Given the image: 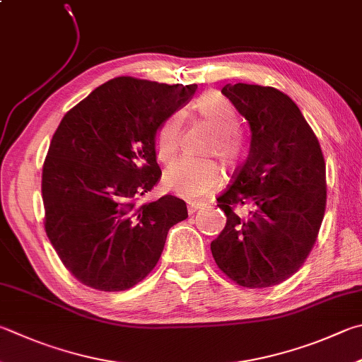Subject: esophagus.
Masks as SVG:
<instances>
[{
  "instance_id": "esophagus-1",
  "label": "esophagus",
  "mask_w": 362,
  "mask_h": 362,
  "mask_svg": "<svg viewBox=\"0 0 362 362\" xmlns=\"http://www.w3.org/2000/svg\"><path fill=\"white\" fill-rule=\"evenodd\" d=\"M204 207H206V204H202V202H188V212L189 214L198 212V210H201Z\"/></svg>"
}]
</instances>
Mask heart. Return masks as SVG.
Masks as SVG:
<instances>
[{
	"label": "heart",
	"instance_id": "obj_1",
	"mask_svg": "<svg viewBox=\"0 0 362 362\" xmlns=\"http://www.w3.org/2000/svg\"><path fill=\"white\" fill-rule=\"evenodd\" d=\"M196 110L206 123L216 131L210 152L216 153L228 168H234L245 153V142L238 133V117L231 106L216 93L202 95L196 101ZM180 114L164 120L155 133V153L161 163L175 158L182 142ZM223 179L221 168L214 160L182 158L175 161L164 175L169 192L183 198L199 199L218 188Z\"/></svg>",
	"mask_w": 362,
	"mask_h": 362
}]
</instances>
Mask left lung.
Instances as JSON below:
<instances>
[{"label":"left lung","instance_id":"1","mask_svg":"<svg viewBox=\"0 0 362 362\" xmlns=\"http://www.w3.org/2000/svg\"><path fill=\"white\" fill-rule=\"evenodd\" d=\"M221 93L252 129L248 158L218 196L226 226L214 259L239 286L279 285L299 271L317 242L326 209V164L310 124L272 87L228 83ZM248 203L245 219L235 212Z\"/></svg>","mask_w":362,"mask_h":362}]
</instances>
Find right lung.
Masks as SVG:
<instances>
[{
    "instance_id": "add662e5",
    "label": "right lung",
    "mask_w": 362,
    "mask_h": 362,
    "mask_svg": "<svg viewBox=\"0 0 362 362\" xmlns=\"http://www.w3.org/2000/svg\"><path fill=\"white\" fill-rule=\"evenodd\" d=\"M196 88L115 77L58 124L42 166L44 228L81 284L133 288L153 271L170 226L188 216L175 196L139 199L161 179L156 129Z\"/></svg>"
}]
</instances>
